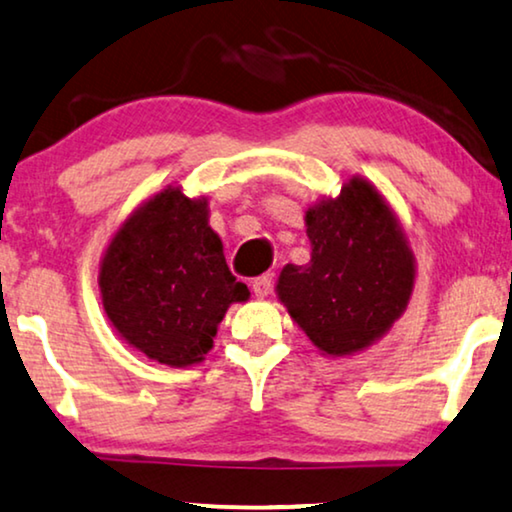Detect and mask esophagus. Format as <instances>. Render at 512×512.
<instances>
[{
    "mask_svg": "<svg viewBox=\"0 0 512 512\" xmlns=\"http://www.w3.org/2000/svg\"><path fill=\"white\" fill-rule=\"evenodd\" d=\"M271 290H273V276H259L253 280V292L257 299L269 297Z\"/></svg>",
    "mask_w": 512,
    "mask_h": 512,
    "instance_id": "obj_1",
    "label": "esophagus"
}]
</instances>
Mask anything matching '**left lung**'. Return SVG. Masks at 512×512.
Here are the masks:
<instances>
[{
	"mask_svg": "<svg viewBox=\"0 0 512 512\" xmlns=\"http://www.w3.org/2000/svg\"><path fill=\"white\" fill-rule=\"evenodd\" d=\"M311 262L287 264L278 299L325 355L369 348L406 311L415 259L392 208L364 178L306 211Z\"/></svg>",
	"mask_w": 512,
	"mask_h": 512,
	"instance_id": "left-lung-1",
	"label": "left lung"
}]
</instances>
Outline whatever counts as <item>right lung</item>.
I'll return each instance as SVG.
<instances>
[{"label": "right lung", "mask_w": 512, "mask_h": 512, "mask_svg": "<svg viewBox=\"0 0 512 512\" xmlns=\"http://www.w3.org/2000/svg\"><path fill=\"white\" fill-rule=\"evenodd\" d=\"M102 304L115 331L155 362L197 364L234 301L250 297L232 276L206 199L167 187L125 220L99 269Z\"/></svg>", "instance_id": "add662e5"}]
</instances>
